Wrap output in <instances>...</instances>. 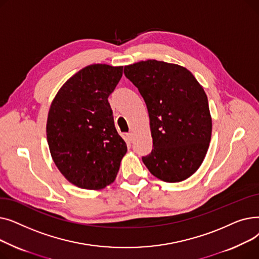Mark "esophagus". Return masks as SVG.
<instances>
[{"mask_svg":"<svg viewBox=\"0 0 259 259\" xmlns=\"http://www.w3.org/2000/svg\"><path fill=\"white\" fill-rule=\"evenodd\" d=\"M127 138H128V140H129L130 142H132V141H133V133H132V132L127 133Z\"/></svg>","mask_w":259,"mask_h":259,"instance_id":"obj_1","label":"esophagus"}]
</instances>
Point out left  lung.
Instances as JSON below:
<instances>
[{
    "instance_id": "obj_1",
    "label": "left lung",
    "mask_w": 259,
    "mask_h": 259,
    "mask_svg": "<svg viewBox=\"0 0 259 259\" xmlns=\"http://www.w3.org/2000/svg\"><path fill=\"white\" fill-rule=\"evenodd\" d=\"M124 73L139 88L150 118L153 149L143 157L145 166L167 183L189 179L200 167L211 141L205 90L178 64L141 61L125 66Z\"/></svg>"
}]
</instances>
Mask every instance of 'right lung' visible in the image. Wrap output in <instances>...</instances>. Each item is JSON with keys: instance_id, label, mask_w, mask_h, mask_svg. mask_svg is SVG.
Listing matches in <instances>:
<instances>
[{"instance_id": "right-lung-1", "label": "right lung", "mask_w": 259, "mask_h": 259, "mask_svg": "<svg viewBox=\"0 0 259 259\" xmlns=\"http://www.w3.org/2000/svg\"><path fill=\"white\" fill-rule=\"evenodd\" d=\"M121 75L122 66L89 65L65 81L50 105L46 132L51 157L78 188L101 190L112 184L127 153L108 102Z\"/></svg>"}]
</instances>
